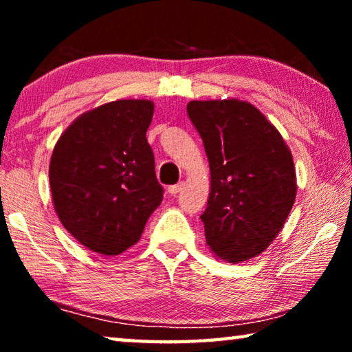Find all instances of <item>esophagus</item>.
<instances>
[{"label":"esophagus","mask_w":352,"mask_h":352,"mask_svg":"<svg viewBox=\"0 0 352 352\" xmlns=\"http://www.w3.org/2000/svg\"><path fill=\"white\" fill-rule=\"evenodd\" d=\"M182 189H183V183H177V184H172V186L168 188V192H169L170 195H177L178 192H180Z\"/></svg>","instance_id":"obj_1"}]
</instances>
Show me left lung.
I'll list each match as a JSON object with an SVG mask.
<instances>
[{
	"label": "left lung",
	"instance_id": "left-lung-1",
	"mask_svg": "<svg viewBox=\"0 0 352 352\" xmlns=\"http://www.w3.org/2000/svg\"><path fill=\"white\" fill-rule=\"evenodd\" d=\"M189 119L204 140L211 190L200 219L206 245L231 264L269 248L296 197L290 148L253 104L190 100Z\"/></svg>",
	"mask_w": 352,
	"mask_h": 352
}]
</instances>
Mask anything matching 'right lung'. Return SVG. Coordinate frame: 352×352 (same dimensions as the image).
<instances>
[{
	"label": "right lung",
	"instance_id": "add662e5",
	"mask_svg": "<svg viewBox=\"0 0 352 352\" xmlns=\"http://www.w3.org/2000/svg\"><path fill=\"white\" fill-rule=\"evenodd\" d=\"M153 102L119 99L71 122L50 163L52 204L76 241L116 256L140 241L163 200L146 132Z\"/></svg>",
	"mask_w": 352,
	"mask_h": 352
}]
</instances>
